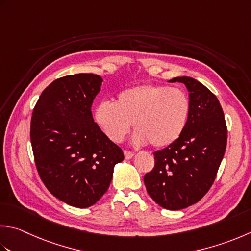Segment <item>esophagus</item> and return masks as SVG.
Returning <instances> with one entry per match:
<instances>
[{"mask_svg": "<svg viewBox=\"0 0 251 251\" xmlns=\"http://www.w3.org/2000/svg\"><path fill=\"white\" fill-rule=\"evenodd\" d=\"M124 155H125V159L126 160H130L132 156H134V152H130V151H124Z\"/></svg>", "mask_w": 251, "mask_h": 251, "instance_id": "obj_1", "label": "esophagus"}]
</instances>
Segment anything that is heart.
<instances>
[{
	"label": "heart",
	"instance_id": "obj_1",
	"mask_svg": "<svg viewBox=\"0 0 251 251\" xmlns=\"http://www.w3.org/2000/svg\"><path fill=\"white\" fill-rule=\"evenodd\" d=\"M190 100L186 92L164 85L147 83L127 88L115 103L102 101L93 119L113 142H121L132 127V142L166 148L177 141L188 124Z\"/></svg>",
	"mask_w": 251,
	"mask_h": 251
}]
</instances>
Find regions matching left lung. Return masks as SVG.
<instances>
[{
	"mask_svg": "<svg viewBox=\"0 0 251 251\" xmlns=\"http://www.w3.org/2000/svg\"><path fill=\"white\" fill-rule=\"evenodd\" d=\"M169 82L184 83L189 92L190 115L180 138L154 152L155 165L144 177L150 197L162 208H188L208 193L224 156L227 129L218 98L188 76Z\"/></svg>",
	"mask_w": 251,
	"mask_h": 251,
	"instance_id": "8db88e82",
	"label": "left lung"
}]
</instances>
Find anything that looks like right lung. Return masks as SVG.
Here are the masks:
<instances>
[{
	"mask_svg": "<svg viewBox=\"0 0 251 251\" xmlns=\"http://www.w3.org/2000/svg\"><path fill=\"white\" fill-rule=\"evenodd\" d=\"M102 81L95 74L58 78L43 90L31 117V146L43 184L54 197L80 209L106 193L114 166L124 160L92 117Z\"/></svg>",
	"mask_w": 251,
	"mask_h": 251,
	"instance_id": "1",
	"label": "right lung"
}]
</instances>
